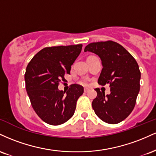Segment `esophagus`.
<instances>
[{
    "label": "esophagus",
    "instance_id": "34e87169",
    "mask_svg": "<svg viewBox=\"0 0 156 156\" xmlns=\"http://www.w3.org/2000/svg\"><path fill=\"white\" fill-rule=\"evenodd\" d=\"M89 90V89L88 88H84V92H86V93L88 92Z\"/></svg>",
    "mask_w": 156,
    "mask_h": 156
}]
</instances>
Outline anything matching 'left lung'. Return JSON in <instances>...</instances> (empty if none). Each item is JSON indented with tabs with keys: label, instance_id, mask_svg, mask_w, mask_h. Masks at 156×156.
<instances>
[{
	"label": "left lung",
	"instance_id": "obj_1",
	"mask_svg": "<svg viewBox=\"0 0 156 156\" xmlns=\"http://www.w3.org/2000/svg\"><path fill=\"white\" fill-rule=\"evenodd\" d=\"M98 55L102 62L98 83L110 84L111 93L105 95L99 88L92 101V108L101 120L117 124L129 116L135 106L140 89L141 73L136 61L121 44L113 41L93 42L84 52Z\"/></svg>",
	"mask_w": 156,
	"mask_h": 156
}]
</instances>
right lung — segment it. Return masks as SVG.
<instances>
[{"label": "right lung", "instance_id": "right-lung-1", "mask_svg": "<svg viewBox=\"0 0 156 156\" xmlns=\"http://www.w3.org/2000/svg\"><path fill=\"white\" fill-rule=\"evenodd\" d=\"M82 44L44 48L36 54L26 67V88L34 110L44 122L58 125L74 114L76 102L83 87L72 84L67 92L58 89L70 73L80 54Z\"/></svg>", "mask_w": 156, "mask_h": 156}]
</instances>
